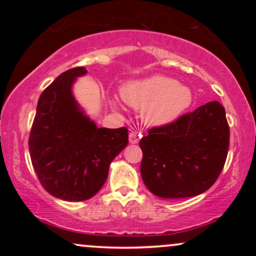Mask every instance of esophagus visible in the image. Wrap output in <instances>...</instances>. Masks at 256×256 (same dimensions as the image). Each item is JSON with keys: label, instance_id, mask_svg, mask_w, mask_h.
I'll use <instances>...</instances> for the list:
<instances>
[{"label": "esophagus", "instance_id": "obj_1", "mask_svg": "<svg viewBox=\"0 0 256 256\" xmlns=\"http://www.w3.org/2000/svg\"><path fill=\"white\" fill-rule=\"evenodd\" d=\"M140 134H137V132L134 131H131L130 134H128V140H130V143H132V144H134V143H137L138 140H140Z\"/></svg>", "mask_w": 256, "mask_h": 256}]
</instances>
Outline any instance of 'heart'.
<instances>
[{
  "instance_id": "heart-1",
  "label": "heart",
  "mask_w": 256,
  "mask_h": 256,
  "mask_svg": "<svg viewBox=\"0 0 256 256\" xmlns=\"http://www.w3.org/2000/svg\"><path fill=\"white\" fill-rule=\"evenodd\" d=\"M122 98L131 107L144 110L149 125L162 126L178 119L192 104V90L166 76H152L122 88Z\"/></svg>"
}]
</instances>
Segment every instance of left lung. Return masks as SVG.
Listing matches in <instances>:
<instances>
[{
    "label": "left lung",
    "mask_w": 256,
    "mask_h": 256,
    "mask_svg": "<svg viewBox=\"0 0 256 256\" xmlns=\"http://www.w3.org/2000/svg\"><path fill=\"white\" fill-rule=\"evenodd\" d=\"M230 144L225 108L208 102L171 124L152 128L140 140V176L162 198L200 195L216 183Z\"/></svg>",
    "instance_id": "obj_1"
}]
</instances>
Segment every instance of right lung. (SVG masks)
<instances>
[{"label": "right lung", "instance_id": "obj_1", "mask_svg": "<svg viewBox=\"0 0 256 256\" xmlns=\"http://www.w3.org/2000/svg\"><path fill=\"white\" fill-rule=\"evenodd\" d=\"M88 71L61 73L40 94L28 149L38 179L54 198L85 201L104 186L110 165L128 143V128H98L73 98L76 78Z\"/></svg>", "mask_w": 256, "mask_h": 256}]
</instances>
